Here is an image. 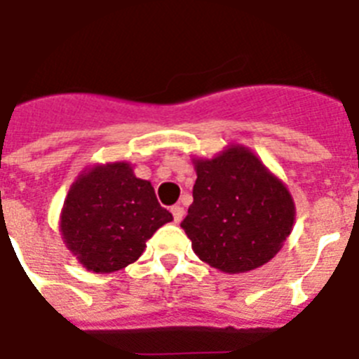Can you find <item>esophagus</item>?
<instances>
[{
	"instance_id": "1",
	"label": "esophagus",
	"mask_w": 359,
	"mask_h": 359,
	"mask_svg": "<svg viewBox=\"0 0 359 359\" xmlns=\"http://www.w3.org/2000/svg\"><path fill=\"white\" fill-rule=\"evenodd\" d=\"M171 214H173L175 223H180V221H182V217H184V208H182L180 205L171 206Z\"/></svg>"
}]
</instances>
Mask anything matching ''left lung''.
<instances>
[{
  "label": "left lung",
  "mask_w": 359,
  "mask_h": 359,
  "mask_svg": "<svg viewBox=\"0 0 359 359\" xmlns=\"http://www.w3.org/2000/svg\"><path fill=\"white\" fill-rule=\"evenodd\" d=\"M194 203L182 221L195 255L215 269L245 273L267 264L290 236V191L245 147L195 160Z\"/></svg>",
  "instance_id": "8db88e82"
}]
</instances>
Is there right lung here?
Wrapping results in <instances>:
<instances>
[{
	"mask_svg": "<svg viewBox=\"0 0 359 359\" xmlns=\"http://www.w3.org/2000/svg\"><path fill=\"white\" fill-rule=\"evenodd\" d=\"M171 219L149 180L116 162L79 177L64 203L60 230L86 269L112 273L138 260L145 241Z\"/></svg>",
	"mask_w": 359,
	"mask_h": 359,
	"instance_id": "add662e5",
	"label": "right lung"
}]
</instances>
